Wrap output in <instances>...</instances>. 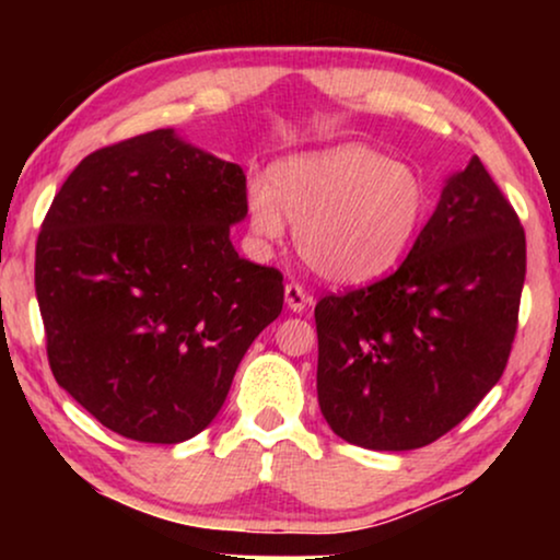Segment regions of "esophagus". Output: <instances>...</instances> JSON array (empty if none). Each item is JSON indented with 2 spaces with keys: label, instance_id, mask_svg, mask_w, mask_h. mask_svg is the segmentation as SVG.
<instances>
[{
  "label": "esophagus",
  "instance_id": "34e87169",
  "mask_svg": "<svg viewBox=\"0 0 560 560\" xmlns=\"http://www.w3.org/2000/svg\"><path fill=\"white\" fill-rule=\"evenodd\" d=\"M285 303L293 313H303L305 305L313 303V298L305 293V290L298 285V282H288V285H285Z\"/></svg>",
  "mask_w": 560,
  "mask_h": 560
}]
</instances>
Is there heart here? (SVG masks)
Segmentation results:
<instances>
[{
  "mask_svg": "<svg viewBox=\"0 0 560 560\" xmlns=\"http://www.w3.org/2000/svg\"><path fill=\"white\" fill-rule=\"evenodd\" d=\"M270 180L272 186L252 180L247 188L252 232L278 242L288 219L303 262L336 285H362L393 270L418 240L431 206L416 167L364 144L282 160Z\"/></svg>",
  "mask_w": 560,
  "mask_h": 560,
  "instance_id": "obj_1",
  "label": "heart"
}]
</instances>
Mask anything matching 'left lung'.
Returning <instances> with one entry per match:
<instances>
[{"label": "left lung", "mask_w": 560, "mask_h": 560, "mask_svg": "<svg viewBox=\"0 0 560 560\" xmlns=\"http://www.w3.org/2000/svg\"><path fill=\"white\" fill-rule=\"evenodd\" d=\"M525 232L474 155L389 278L320 298L318 405L339 439L410 451L500 382L517 331Z\"/></svg>", "instance_id": "8db88e82"}]
</instances>
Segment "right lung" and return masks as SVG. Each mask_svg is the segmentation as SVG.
Masks as SVG:
<instances>
[{
    "label": "right lung",
    "mask_w": 560,
    "mask_h": 560,
    "mask_svg": "<svg viewBox=\"0 0 560 560\" xmlns=\"http://www.w3.org/2000/svg\"><path fill=\"white\" fill-rule=\"evenodd\" d=\"M247 178L175 132L83 158L35 247L52 377L98 423L142 443L217 418L252 341L282 311V275L236 255Z\"/></svg>",
    "instance_id": "add662e5"
}]
</instances>
